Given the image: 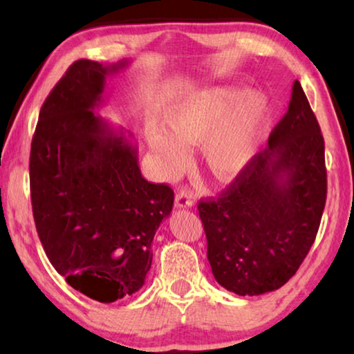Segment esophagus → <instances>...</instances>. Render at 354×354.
I'll return each instance as SVG.
<instances>
[{"instance_id":"esophagus-1","label":"esophagus","mask_w":354,"mask_h":354,"mask_svg":"<svg viewBox=\"0 0 354 354\" xmlns=\"http://www.w3.org/2000/svg\"><path fill=\"white\" fill-rule=\"evenodd\" d=\"M193 203H195V200H193L192 192L180 190L177 192L176 203H174V205H176V207H178V209H182V207H192Z\"/></svg>"}]
</instances>
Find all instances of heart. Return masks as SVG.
I'll return each instance as SVG.
<instances>
[{"instance_id":"1","label":"heart","mask_w":354,"mask_h":354,"mask_svg":"<svg viewBox=\"0 0 354 354\" xmlns=\"http://www.w3.org/2000/svg\"><path fill=\"white\" fill-rule=\"evenodd\" d=\"M234 88H206L188 95L166 114L167 130L149 127L148 147L167 177L187 166L188 148L201 145L207 171L219 182H232L258 151L269 119V104L258 91L236 100Z\"/></svg>"}]
</instances>
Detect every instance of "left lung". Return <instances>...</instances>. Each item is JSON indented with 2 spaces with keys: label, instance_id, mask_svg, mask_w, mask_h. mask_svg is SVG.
Returning a JSON list of instances; mask_svg holds the SVG:
<instances>
[{
  "label": "left lung",
  "instance_id": "left-lung-1",
  "mask_svg": "<svg viewBox=\"0 0 354 354\" xmlns=\"http://www.w3.org/2000/svg\"><path fill=\"white\" fill-rule=\"evenodd\" d=\"M326 198L324 137L295 80L268 147L217 200L198 205L214 279L240 297L287 283L316 240Z\"/></svg>",
  "mask_w": 354,
  "mask_h": 354
}]
</instances>
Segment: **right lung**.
Segmentation results:
<instances>
[{
  "instance_id": "obj_1",
  "label": "right lung",
  "mask_w": 354,
  "mask_h": 354,
  "mask_svg": "<svg viewBox=\"0 0 354 354\" xmlns=\"http://www.w3.org/2000/svg\"><path fill=\"white\" fill-rule=\"evenodd\" d=\"M129 61H75L43 103L30 149V196L43 250L66 282L100 303L143 287L174 192L145 180L137 145L93 111Z\"/></svg>"
}]
</instances>
